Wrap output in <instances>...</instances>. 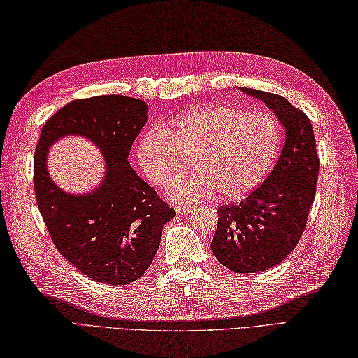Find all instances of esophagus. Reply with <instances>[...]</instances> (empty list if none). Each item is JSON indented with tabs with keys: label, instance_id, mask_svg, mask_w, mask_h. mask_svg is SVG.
Returning a JSON list of instances; mask_svg holds the SVG:
<instances>
[{
	"label": "esophagus",
	"instance_id": "esophagus-1",
	"mask_svg": "<svg viewBox=\"0 0 358 358\" xmlns=\"http://www.w3.org/2000/svg\"><path fill=\"white\" fill-rule=\"evenodd\" d=\"M174 211H176L178 215H184V214H188L193 211V206H182V205H178L176 208H174Z\"/></svg>",
	"mask_w": 358,
	"mask_h": 358
}]
</instances>
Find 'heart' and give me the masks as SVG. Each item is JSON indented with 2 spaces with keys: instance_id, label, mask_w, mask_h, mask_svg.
I'll list each match as a JSON object with an SVG mask.
<instances>
[{
  "instance_id": "b5f03b06",
  "label": "heart",
  "mask_w": 358,
  "mask_h": 358,
  "mask_svg": "<svg viewBox=\"0 0 358 358\" xmlns=\"http://www.w3.org/2000/svg\"><path fill=\"white\" fill-rule=\"evenodd\" d=\"M278 147L280 130L267 113L215 104L147 130L138 141L136 159L147 180L164 188L185 171L184 158L193 155L197 171L170 185L173 202H197L215 191L222 200H235L261 184Z\"/></svg>"
}]
</instances>
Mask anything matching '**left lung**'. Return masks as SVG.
<instances>
[{
    "label": "left lung",
    "mask_w": 358,
    "mask_h": 358,
    "mask_svg": "<svg viewBox=\"0 0 358 358\" xmlns=\"http://www.w3.org/2000/svg\"><path fill=\"white\" fill-rule=\"evenodd\" d=\"M240 91L266 103L285 130L280 159L263 184L241 202L217 209L213 254L235 273H254L280 264L298 245L315 202L319 156L302 110L278 94Z\"/></svg>",
    "instance_id": "left-lung-1"
}]
</instances>
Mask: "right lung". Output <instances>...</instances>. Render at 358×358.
<instances>
[{
	"mask_svg": "<svg viewBox=\"0 0 358 358\" xmlns=\"http://www.w3.org/2000/svg\"><path fill=\"white\" fill-rule=\"evenodd\" d=\"M149 106L124 95L74 100L42 127L34 152V194L55 246L77 270L101 284H130L150 267L164 224L176 213L127 161ZM77 134L97 145L105 176L90 194L71 195L50 179L49 147Z\"/></svg>",
	"mask_w": 358,
	"mask_h": 358,
	"instance_id": "right-lung-1",
	"label": "right lung"
}]
</instances>
